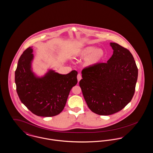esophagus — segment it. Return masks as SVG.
<instances>
[{
	"label": "esophagus",
	"instance_id": "1",
	"mask_svg": "<svg viewBox=\"0 0 153 153\" xmlns=\"http://www.w3.org/2000/svg\"><path fill=\"white\" fill-rule=\"evenodd\" d=\"M77 80H78V82H80V80L82 79V75H81V74H77Z\"/></svg>",
	"mask_w": 153,
	"mask_h": 153
}]
</instances>
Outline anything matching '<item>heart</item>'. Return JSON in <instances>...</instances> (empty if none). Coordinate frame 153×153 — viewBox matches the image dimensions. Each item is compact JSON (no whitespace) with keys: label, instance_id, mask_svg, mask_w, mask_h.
<instances>
[{"label":"heart","instance_id":"obj_1","mask_svg":"<svg viewBox=\"0 0 153 153\" xmlns=\"http://www.w3.org/2000/svg\"><path fill=\"white\" fill-rule=\"evenodd\" d=\"M73 55L78 58L85 57L83 61L84 66L92 68L100 64L105 59L106 53L102 48H97L94 45H87L76 49Z\"/></svg>","mask_w":153,"mask_h":153}]
</instances>
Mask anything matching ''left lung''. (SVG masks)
Here are the masks:
<instances>
[{
    "instance_id": "left-lung-1",
    "label": "left lung",
    "mask_w": 153,
    "mask_h": 153,
    "mask_svg": "<svg viewBox=\"0 0 153 153\" xmlns=\"http://www.w3.org/2000/svg\"><path fill=\"white\" fill-rule=\"evenodd\" d=\"M113 54L106 63L82 71L79 85L88 108L100 115L117 113L131 100L137 80L138 69L129 51L110 42Z\"/></svg>"
}]
</instances>
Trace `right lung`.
I'll use <instances>...</instances> for the list:
<instances>
[{
	"mask_svg": "<svg viewBox=\"0 0 153 153\" xmlns=\"http://www.w3.org/2000/svg\"><path fill=\"white\" fill-rule=\"evenodd\" d=\"M33 47L27 48L19 60L15 71L16 90L22 102L39 117H51L60 114L66 105L72 87L77 83V71L66 74L48 69L42 76L32 68Z\"/></svg>",
	"mask_w": 153,
	"mask_h": 153,
	"instance_id": "right-lung-1",
	"label": "right lung"
}]
</instances>
